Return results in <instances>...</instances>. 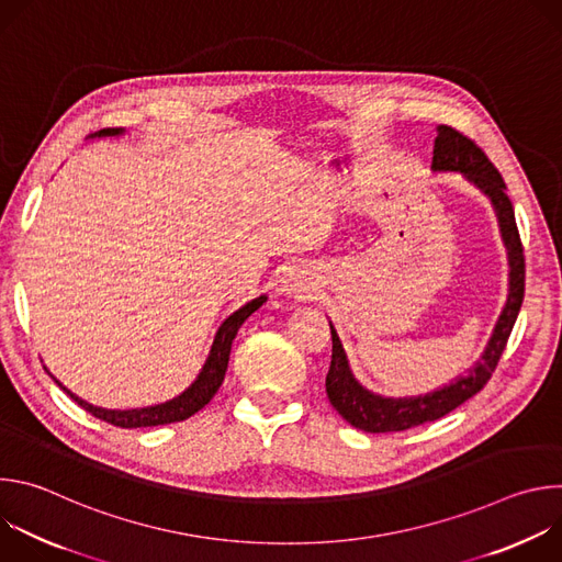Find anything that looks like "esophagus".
I'll return each mask as SVG.
<instances>
[{
    "label": "esophagus",
    "instance_id": "1",
    "mask_svg": "<svg viewBox=\"0 0 562 562\" xmlns=\"http://www.w3.org/2000/svg\"><path fill=\"white\" fill-rule=\"evenodd\" d=\"M284 291H286V293H295V295H306V293L311 291V286H308V282H306L302 276L291 273L289 280L284 282Z\"/></svg>",
    "mask_w": 562,
    "mask_h": 562
}]
</instances>
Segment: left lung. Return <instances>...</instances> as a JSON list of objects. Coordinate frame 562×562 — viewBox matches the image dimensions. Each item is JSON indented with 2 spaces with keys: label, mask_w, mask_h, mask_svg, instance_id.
<instances>
[{
  "label": "left lung",
  "mask_w": 562,
  "mask_h": 562,
  "mask_svg": "<svg viewBox=\"0 0 562 562\" xmlns=\"http://www.w3.org/2000/svg\"><path fill=\"white\" fill-rule=\"evenodd\" d=\"M434 171H460L467 180H471L477 189H483L498 213L503 239L509 251V297L498 317L494 336L483 353L467 375H460L449 386L440 391L418 395V397H382L367 391L349 371V362L345 349L340 345L338 334L331 327L334 353L331 367L327 373V395L336 412L351 423L356 429L367 434H389V431H405L431 420H438L460 407L464 400L475 395L483 389L492 373L498 367V360L507 347L512 329L525 297V249L520 243V233L516 226L514 204L505 193V180L498 169L492 165V159L485 155L471 137L460 133L453 126H438V137L434 146Z\"/></svg>",
  "instance_id": "obj_1"
}]
</instances>
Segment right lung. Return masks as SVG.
<instances>
[{
	"instance_id": "obj_1",
	"label": "right lung",
	"mask_w": 562,
	"mask_h": 562,
	"mask_svg": "<svg viewBox=\"0 0 562 562\" xmlns=\"http://www.w3.org/2000/svg\"><path fill=\"white\" fill-rule=\"evenodd\" d=\"M117 133H122V131L120 128H104L98 135H117ZM265 300L267 297L262 295V297L249 302L247 306H243L239 311H235L231 317L224 319V325L220 327V331L215 336L211 356H209L202 373L191 384V389H187L182 395L171 400V403L157 405V407H146V409H131V412H109V409H100V407H93V405L85 403L82 397L72 395L66 386H61V382H57L55 378L53 380L75 400L79 407L87 409L91 416H95V418H100V420H104L113 427L137 429V427H157V425H171V423L187 420L193 414H198L202 407H206L213 400V395L217 393V389L224 380L226 367H228V353H231V345L237 336V329L243 327V323L254 311H258L262 306Z\"/></svg>"
}]
</instances>
